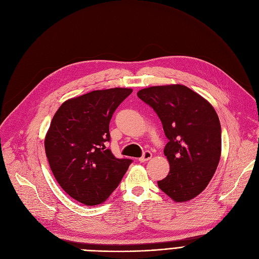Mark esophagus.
<instances>
[{
	"instance_id": "esophagus-1",
	"label": "esophagus",
	"mask_w": 259,
	"mask_h": 259,
	"mask_svg": "<svg viewBox=\"0 0 259 259\" xmlns=\"http://www.w3.org/2000/svg\"><path fill=\"white\" fill-rule=\"evenodd\" d=\"M152 157H153V154H152L150 151H145V152L143 153L142 157L139 158V161H140V162H145V161H147V160H150Z\"/></svg>"
}]
</instances>
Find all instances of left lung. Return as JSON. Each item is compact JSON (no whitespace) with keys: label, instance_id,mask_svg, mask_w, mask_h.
Masks as SVG:
<instances>
[{"label":"left lung","instance_id":"1","mask_svg":"<svg viewBox=\"0 0 259 259\" xmlns=\"http://www.w3.org/2000/svg\"><path fill=\"white\" fill-rule=\"evenodd\" d=\"M137 96L161 120L168 142L169 173L158 187L176 202L189 201L211 181L221 154V126L214 107L180 84L152 86Z\"/></svg>","mask_w":259,"mask_h":259}]
</instances>
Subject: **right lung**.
Instances as JSON below:
<instances>
[{"label":"right lung","instance_id":"right-lung-1","mask_svg":"<svg viewBox=\"0 0 259 259\" xmlns=\"http://www.w3.org/2000/svg\"><path fill=\"white\" fill-rule=\"evenodd\" d=\"M132 92L116 88L72 98L52 120L44 142L49 166L65 193L85 205L104 202L132 163L105 146L109 121Z\"/></svg>","mask_w":259,"mask_h":259}]
</instances>
